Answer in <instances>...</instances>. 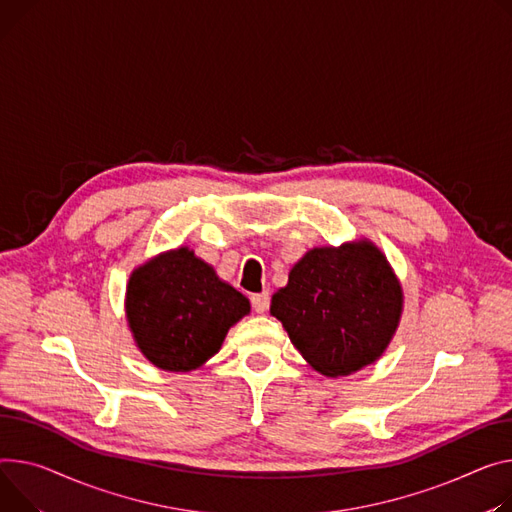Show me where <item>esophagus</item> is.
Wrapping results in <instances>:
<instances>
[{
  "mask_svg": "<svg viewBox=\"0 0 512 512\" xmlns=\"http://www.w3.org/2000/svg\"><path fill=\"white\" fill-rule=\"evenodd\" d=\"M251 304L255 313H265L269 306V292H261V294H253L251 296Z\"/></svg>",
  "mask_w": 512,
  "mask_h": 512,
  "instance_id": "obj_1",
  "label": "esophagus"
}]
</instances>
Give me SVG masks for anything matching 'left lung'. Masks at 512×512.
Wrapping results in <instances>:
<instances>
[{"label":"left lung","mask_w":512,"mask_h":512,"mask_svg":"<svg viewBox=\"0 0 512 512\" xmlns=\"http://www.w3.org/2000/svg\"><path fill=\"white\" fill-rule=\"evenodd\" d=\"M294 348L327 377H346L377 360L397 329L401 288L383 253L366 243L321 247L290 271L271 298Z\"/></svg>","instance_id":"left-lung-1"}]
</instances>
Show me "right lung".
I'll return each instance as SVG.
<instances>
[{
	"mask_svg": "<svg viewBox=\"0 0 512 512\" xmlns=\"http://www.w3.org/2000/svg\"><path fill=\"white\" fill-rule=\"evenodd\" d=\"M249 311V300L185 247L135 269L127 286V319L138 348L173 372L212 358Z\"/></svg>",
	"mask_w": 512,
	"mask_h": 512,
	"instance_id": "right-lung-1",
	"label": "right lung"
}]
</instances>
